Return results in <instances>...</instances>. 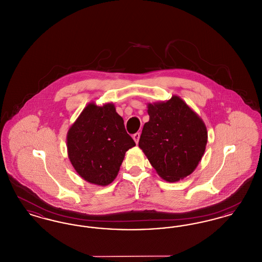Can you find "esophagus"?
<instances>
[{
	"label": "esophagus",
	"instance_id": "34e87169",
	"mask_svg": "<svg viewBox=\"0 0 262 262\" xmlns=\"http://www.w3.org/2000/svg\"><path fill=\"white\" fill-rule=\"evenodd\" d=\"M139 137H140V134L139 133H137V134H135L134 136H133V138H134V140L136 141V143H138V141H139Z\"/></svg>",
	"mask_w": 262,
	"mask_h": 262
}]
</instances>
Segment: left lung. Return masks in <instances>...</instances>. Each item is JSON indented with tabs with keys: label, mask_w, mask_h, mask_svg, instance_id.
Segmentation results:
<instances>
[{
	"label": "left lung",
	"mask_w": 262,
	"mask_h": 262,
	"mask_svg": "<svg viewBox=\"0 0 262 262\" xmlns=\"http://www.w3.org/2000/svg\"><path fill=\"white\" fill-rule=\"evenodd\" d=\"M138 145L158 174L177 182L191 174L207 143L206 126L200 117L178 96L148 105Z\"/></svg>",
	"instance_id": "left-lung-1"
}]
</instances>
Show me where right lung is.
Returning a JSON list of instances; mask_svg holds the SVG:
<instances>
[{
  "label": "right lung",
  "mask_w": 262,
  "mask_h": 262,
  "mask_svg": "<svg viewBox=\"0 0 262 262\" xmlns=\"http://www.w3.org/2000/svg\"><path fill=\"white\" fill-rule=\"evenodd\" d=\"M136 142L113 104H89L68 134L69 158L91 184L107 186L117 177L125 152Z\"/></svg>",
  "instance_id": "add662e5"
}]
</instances>
